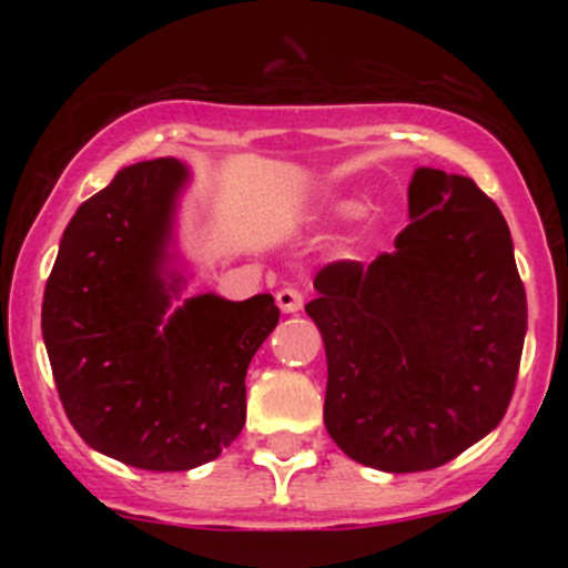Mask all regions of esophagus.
Listing matches in <instances>:
<instances>
[{
	"mask_svg": "<svg viewBox=\"0 0 568 568\" xmlns=\"http://www.w3.org/2000/svg\"><path fill=\"white\" fill-rule=\"evenodd\" d=\"M275 298H277V306L285 312V315H293V312H298L304 306L302 291L291 288V285H288V288H280L275 293Z\"/></svg>",
	"mask_w": 568,
	"mask_h": 568,
	"instance_id": "1",
	"label": "esophagus"
}]
</instances>
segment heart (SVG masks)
<instances>
[{
  "label": "heart",
  "mask_w": 568,
  "mask_h": 568,
  "mask_svg": "<svg viewBox=\"0 0 568 568\" xmlns=\"http://www.w3.org/2000/svg\"><path fill=\"white\" fill-rule=\"evenodd\" d=\"M357 207H361V205H357V202H338L336 211H338V213H355Z\"/></svg>",
  "instance_id": "obj_1"
}]
</instances>
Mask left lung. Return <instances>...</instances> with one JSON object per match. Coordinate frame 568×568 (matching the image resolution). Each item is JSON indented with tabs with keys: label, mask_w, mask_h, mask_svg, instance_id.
I'll use <instances>...</instances> for the list:
<instances>
[{
	"label": "left lung",
	"mask_w": 568,
	"mask_h": 568,
	"mask_svg": "<svg viewBox=\"0 0 568 568\" xmlns=\"http://www.w3.org/2000/svg\"><path fill=\"white\" fill-rule=\"evenodd\" d=\"M408 216L393 253L323 266L306 304L328 361L325 429L384 473L433 470L486 438L526 336L510 230L475 181L419 168Z\"/></svg>",
	"instance_id": "obj_1"
}]
</instances>
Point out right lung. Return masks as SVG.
<instances>
[{
  "label": "right lung",
  "mask_w": 568,
  "mask_h": 568,
  "mask_svg": "<svg viewBox=\"0 0 568 568\" xmlns=\"http://www.w3.org/2000/svg\"><path fill=\"white\" fill-rule=\"evenodd\" d=\"M189 171L160 158L122 168L63 232L42 336L71 427L95 452L154 473L216 459L245 425V374L280 310L270 293L171 302L173 221Z\"/></svg>",
  "instance_id": "obj_1"
}]
</instances>
